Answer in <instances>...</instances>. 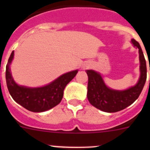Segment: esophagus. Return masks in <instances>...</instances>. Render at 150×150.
<instances>
[{
	"label": "esophagus",
	"instance_id": "obj_1",
	"mask_svg": "<svg viewBox=\"0 0 150 150\" xmlns=\"http://www.w3.org/2000/svg\"><path fill=\"white\" fill-rule=\"evenodd\" d=\"M89 67V64H86V65H84V67H83V68H86V67Z\"/></svg>",
	"mask_w": 150,
	"mask_h": 150
}]
</instances>
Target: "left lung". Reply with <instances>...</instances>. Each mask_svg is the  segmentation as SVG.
I'll return each mask as SVG.
<instances>
[{
    "label": "left lung",
    "mask_w": 150,
    "mask_h": 150,
    "mask_svg": "<svg viewBox=\"0 0 150 150\" xmlns=\"http://www.w3.org/2000/svg\"><path fill=\"white\" fill-rule=\"evenodd\" d=\"M135 48L138 49L140 60V78L134 86L125 90L109 88L104 83L100 73L87 70L88 92L87 98L90 104L98 109L107 112H116L124 110L138 98L146 80V63L142 49L138 42L132 39ZM150 71V67H149Z\"/></svg>",
    "instance_id": "1"
}]
</instances>
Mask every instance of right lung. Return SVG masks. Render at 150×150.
<instances>
[{
  "label": "right lung",
  "instance_id": "right-lung-1",
  "mask_svg": "<svg viewBox=\"0 0 150 150\" xmlns=\"http://www.w3.org/2000/svg\"><path fill=\"white\" fill-rule=\"evenodd\" d=\"M14 57L12 52L6 68V81L10 95L16 103L31 112H44L59 104L63 98L64 89L75 77L78 70L62 74L54 81L41 87H27L19 86L13 79L10 71V64Z\"/></svg>",
  "mask_w": 150,
  "mask_h": 150
}]
</instances>
